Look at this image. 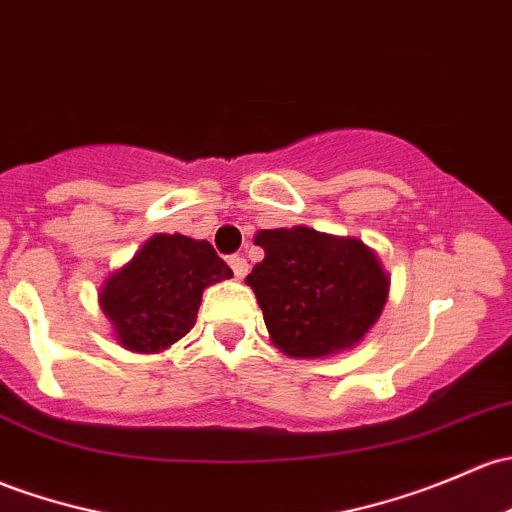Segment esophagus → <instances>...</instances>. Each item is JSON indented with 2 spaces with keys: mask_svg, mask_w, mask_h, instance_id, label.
Returning a JSON list of instances; mask_svg holds the SVG:
<instances>
[{
  "mask_svg": "<svg viewBox=\"0 0 512 512\" xmlns=\"http://www.w3.org/2000/svg\"><path fill=\"white\" fill-rule=\"evenodd\" d=\"M228 262H230V267H233L235 277H238V279L245 277L247 270H250V265H247V260L242 255H233Z\"/></svg>",
  "mask_w": 512,
  "mask_h": 512,
  "instance_id": "34e87169",
  "label": "esophagus"
}]
</instances>
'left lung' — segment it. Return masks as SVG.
Masks as SVG:
<instances>
[{
	"mask_svg": "<svg viewBox=\"0 0 512 512\" xmlns=\"http://www.w3.org/2000/svg\"><path fill=\"white\" fill-rule=\"evenodd\" d=\"M265 250L245 282L272 343L292 358H321L355 346L378 321L390 279L370 247L304 228L260 230Z\"/></svg>",
	"mask_w": 512,
	"mask_h": 512,
	"instance_id": "8db88e82",
	"label": "left lung"
}]
</instances>
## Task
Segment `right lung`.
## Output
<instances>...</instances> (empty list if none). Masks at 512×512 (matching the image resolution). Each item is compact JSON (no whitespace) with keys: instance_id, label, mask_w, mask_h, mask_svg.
Masks as SVG:
<instances>
[{"instance_id":"1","label":"right lung","mask_w":512,"mask_h":512,"mask_svg":"<svg viewBox=\"0 0 512 512\" xmlns=\"http://www.w3.org/2000/svg\"><path fill=\"white\" fill-rule=\"evenodd\" d=\"M233 277L211 242L186 235H154L112 274L100 306L129 351L157 353L196 324L203 289Z\"/></svg>"}]
</instances>
